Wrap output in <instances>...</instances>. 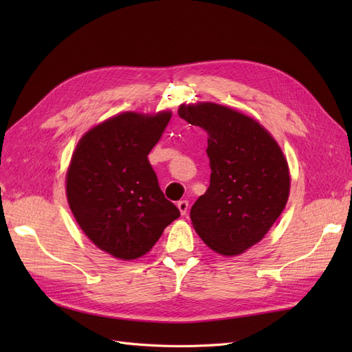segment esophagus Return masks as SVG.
Returning <instances> with one entry per match:
<instances>
[{
	"label": "esophagus",
	"instance_id": "obj_1",
	"mask_svg": "<svg viewBox=\"0 0 352 352\" xmlns=\"http://www.w3.org/2000/svg\"><path fill=\"white\" fill-rule=\"evenodd\" d=\"M177 208H179V211H180V214L185 216L188 208H189V202H188L186 199H180V201L177 202Z\"/></svg>",
	"mask_w": 352,
	"mask_h": 352
}]
</instances>
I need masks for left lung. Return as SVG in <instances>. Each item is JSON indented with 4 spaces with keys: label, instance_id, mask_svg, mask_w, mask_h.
<instances>
[{
    "label": "left lung",
    "instance_id": "obj_1",
    "mask_svg": "<svg viewBox=\"0 0 352 352\" xmlns=\"http://www.w3.org/2000/svg\"><path fill=\"white\" fill-rule=\"evenodd\" d=\"M177 113L208 133L210 186L190 208L194 229L212 251L242 254L264 238L286 206V158L258 122L225 105L182 104Z\"/></svg>",
    "mask_w": 352,
    "mask_h": 352
}]
</instances>
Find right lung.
Returning <instances> with one entry per match:
<instances>
[{
	"mask_svg": "<svg viewBox=\"0 0 352 352\" xmlns=\"http://www.w3.org/2000/svg\"><path fill=\"white\" fill-rule=\"evenodd\" d=\"M170 117V111L117 114L85 133L72 155L70 210L85 235L116 258L142 257L180 216L148 162Z\"/></svg>",
	"mask_w": 352,
	"mask_h": 352,
	"instance_id": "1",
	"label": "right lung"
}]
</instances>
